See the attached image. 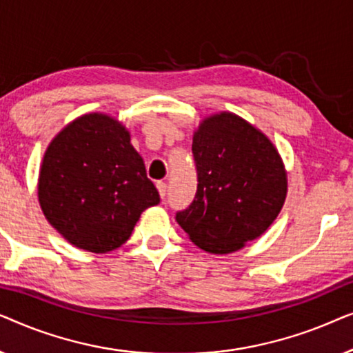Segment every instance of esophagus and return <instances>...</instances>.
I'll return each mask as SVG.
<instances>
[{
    "instance_id": "1",
    "label": "esophagus",
    "mask_w": 353,
    "mask_h": 353,
    "mask_svg": "<svg viewBox=\"0 0 353 353\" xmlns=\"http://www.w3.org/2000/svg\"><path fill=\"white\" fill-rule=\"evenodd\" d=\"M156 186H157V190H159V194H161V197L163 199V197H165V194H167L165 181H157Z\"/></svg>"
}]
</instances>
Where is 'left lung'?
Returning a JSON list of instances; mask_svg holds the SVG:
<instances>
[{"mask_svg": "<svg viewBox=\"0 0 353 353\" xmlns=\"http://www.w3.org/2000/svg\"><path fill=\"white\" fill-rule=\"evenodd\" d=\"M197 191L176 221L197 248L230 254L265 233L286 199L288 180L273 143L238 115L205 119L192 138Z\"/></svg>", "mask_w": 353, "mask_h": 353, "instance_id": "left-lung-1", "label": "left lung"}]
</instances>
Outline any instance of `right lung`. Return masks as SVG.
I'll return each mask as SVG.
<instances>
[{
  "instance_id": "obj_1",
  "label": "right lung",
  "mask_w": 353,
  "mask_h": 353,
  "mask_svg": "<svg viewBox=\"0 0 353 353\" xmlns=\"http://www.w3.org/2000/svg\"><path fill=\"white\" fill-rule=\"evenodd\" d=\"M38 199L70 244L96 254L120 248L139 215L161 202L130 133L104 114H86L52 139L40 168Z\"/></svg>"
}]
</instances>
